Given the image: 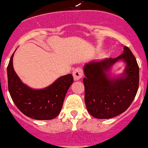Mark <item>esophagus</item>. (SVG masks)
<instances>
[{"label":"esophagus","mask_w":148,"mask_h":148,"mask_svg":"<svg viewBox=\"0 0 148 148\" xmlns=\"http://www.w3.org/2000/svg\"><path fill=\"white\" fill-rule=\"evenodd\" d=\"M73 77L75 80H79L83 76V69L81 68H76L74 71H73Z\"/></svg>","instance_id":"1"}]
</instances>
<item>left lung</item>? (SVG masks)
Wrapping results in <instances>:
<instances>
[{"label": "left lung", "instance_id": "obj_1", "mask_svg": "<svg viewBox=\"0 0 148 148\" xmlns=\"http://www.w3.org/2000/svg\"><path fill=\"white\" fill-rule=\"evenodd\" d=\"M126 63L123 73L110 74L117 61ZM85 104L87 111L98 119H110L122 114L134 100L139 87V66L129 47L116 58L91 61L84 66Z\"/></svg>", "mask_w": 148, "mask_h": 148}]
</instances>
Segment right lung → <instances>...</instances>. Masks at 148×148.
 I'll use <instances>...</instances> for the list:
<instances>
[{
	"label": "right lung",
	"mask_w": 148,
	"mask_h": 148,
	"mask_svg": "<svg viewBox=\"0 0 148 148\" xmlns=\"http://www.w3.org/2000/svg\"><path fill=\"white\" fill-rule=\"evenodd\" d=\"M14 53L8 65L7 74L8 90L15 105L24 115L33 119L51 120L58 117L67 91L73 83V75L61 76L43 89H33L23 84L15 72Z\"/></svg>",
	"instance_id": "1"
}]
</instances>
